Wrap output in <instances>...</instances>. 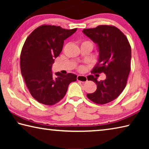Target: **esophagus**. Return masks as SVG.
<instances>
[{"label":"esophagus","instance_id":"esophagus-1","mask_svg":"<svg viewBox=\"0 0 149 149\" xmlns=\"http://www.w3.org/2000/svg\"><path fill=\"white\" fill-rule=\"evenodd\" d=\"M77 80L79 81L82 82V83H85L87 81V77L85 76V75H77Z\"/></svg>","mask_w":149,"mask_h":149}]
</instances>
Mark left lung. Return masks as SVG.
Returning a JSON list of instances; mask_svg holds the SVG:
<instances>
[{"label": "left lung", "mask_w": 149, "mask_h": 149, "mask_svg": "<svg viewBox=\"0 0 149 149\" xmlns=\"http://www.w3.org/2000/svg\"><path fill=\"white\" fill-rule=\"evenodd\" d=\"M83 32L99 47V62L93 73L106 74V79L100 81L94 75H88L87 79L96 83L97 88L87 96L96 104H107L116 99L127 84L131 70L130 44L125 35L114 26L101 25L84 29Z\"/></svg>", "instance_id": "8db88e82"}]
</instances>
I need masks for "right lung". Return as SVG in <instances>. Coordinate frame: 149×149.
Instances as JSON below:
<instances>
[{
	"instance_id": "right-lung-1",
	"label": "right lung",
	"mask_w": 149,
	"mask_h": 149,
	"mask_svg": "<svg viewBox=\"0 0 149 149\" xmlns=\"http://www.w3.org/2000/svg\"><path fill=\"white\" fill-rule=\"evenodd\" d=\"M76 30L42 25L25 41L20 54V69L30 94L39 102L47 106L56 104L64 97L70 83L77 80V75L70 73L57 72V77H54L51 71L64 40Z\"/></svg>"
}]
</instances>
